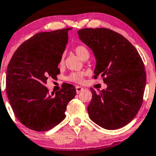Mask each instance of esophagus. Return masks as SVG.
I'll use <instances>...</instances> for the list:
<instances>
[{
    "mask_svg": "<svg viewBox=\"0 0 156 156\" xmlns=\"http://www.w3.org/2000/svg\"><path fill=\"white\" fill-rule=\"evenodd\" d=\"M75 89H76V92L77 93H80V92H82L83 90V87H80V86H77L76 87H75Z\"/></svg>",
    "mask_w": 156,
    "mask_h": 156,
    "instance_id": "1",
    "label": "esophagus"
}]
</instances>
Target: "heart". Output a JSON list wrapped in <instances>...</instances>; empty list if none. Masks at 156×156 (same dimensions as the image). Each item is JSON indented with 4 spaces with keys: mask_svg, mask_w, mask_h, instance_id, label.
<instances>
[{
    "mask_svg": "<svg viewBox=\"0 0 156 156\" xmlns=\"http://www.w3.org/2000/svg\"><path fill=\"white\" fill-rule=\"evenodd\" d=\"M75 52L77 55V56L81 60H83L85 58L89 57V55H90L88 49L84 46L82 45L77 46L75 48ZM63 64H64V56H62L60 60V65H63ZM83 75H84L83 73H73L68 75L66 79L69 81L75 82V83H81L83 81Z\"/></svg>",
    "mask_w": 156,
    "mask_h": 156,
    "instance_id": "obj_1",
    "label": "heart"
}]
</instances>
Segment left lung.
<instances>
[{"mask_svg": "<svg viewBox=\"0 0 156 156\" xmlns=\"http://www.w3.org/2000/svg\"><path fill=\"white\" fill-rule=\"evenodd\" d=\"M78 34L95 55V78L101 75L107 86L100 93L90 88V119L106 129L126 125L143 101L146 73L141 56L127 39L109 29H82Z\"/></svg>", "mask_w": 156, "mask_h": 156, "instance_id": "left-lung-1", "label": "left lung"}]
</instances>
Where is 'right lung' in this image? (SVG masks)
I'll use <instances>...</instances> for the list:
<instances>
[{
    "label": "right lung",
    "instance_id": "obj_1",
    "mask_svg": "<svg viewBox=\"0 0 156 156\" xmlns=\"http://www.w3.org/2000/svg\"><path fill=\"white\" fill-rule=\"evenodd\" d=\"M71 28L37 33L17 49L6 70V93L13 112L22 124L35 131H47L65 118L66 106L76 95L73 85L49 95V78L60 74L58 67Z\"/></svg>",
    "mask_w": 156,
    "mask_h": 156
}]
</instances>
